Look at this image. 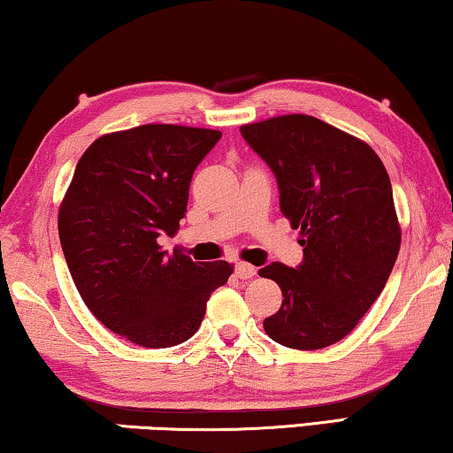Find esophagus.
I'll return each instance as SVG.
<instances>
[{
	"label": "esophagus",
	"instance_id": "1",
	"mask_svg": "<svg viewBox=\"0 0 453 453\" xmlns=\"http://www.w3.org/2000/svg\"><path fill=\"white\" fill-rule=\"evenodd\" d=\"M234 274H237L241 280H250V278L257 274V268H256V265H251V264L237 262V264H234Z\"/></svg>",
	"mask_w": 453,
	"mask_h": 453
}]
</instances>
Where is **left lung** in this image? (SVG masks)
Segmentation results:
<instances>
[{
	"mask_svg": "<svg viewBox=\"0 0 453 453\" xmlns=\"http://www.w3.org/2000/svg\"><path fill=\"white\" fill-rule=\"evenodd\" d=\"M241 135L274 173L280 212L305 247L296 268L259 270L284 296L264 330L288 349H326L369 311L398 257L388 171L371 146L311 115L250 123Z\"/></svg>",
	"mask_w": 453,
	"mask_h": 453,
	"instance_id": "1",
	"label": "left lung"
}]
</instances>
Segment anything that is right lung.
<instances>
[{
	"instance_id": "add662e5",
	"label": "right lung",
	"mask_w": 453,
	"mask_h": 453,
	"mask_svg": "<svg viewBox=\"0 0 453 453\" xmlns=\"http://www.w3.org/2000/svg\"><path fill=\"white\" fill-rule=\"evenodd\" d=\"M216 129L140 126L92 142L59 208V241L80 296L111 332L146 349L194 336L228 262L163 251L188 212L196 166Z\"/></svg>"
}]
</instances>
